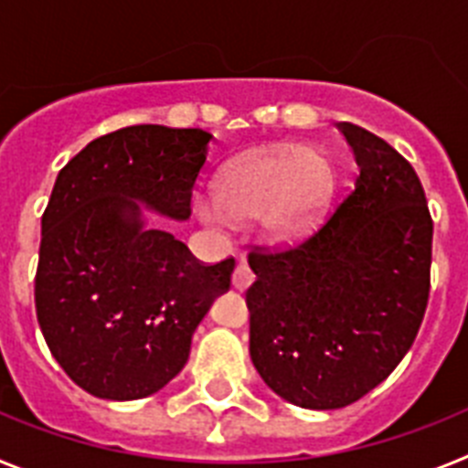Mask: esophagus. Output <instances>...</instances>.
<instances>
[{"instance_id":"obj_1","label":"esophagus","mask_w":468,"mask_h":468,"mask_svg":"<svg viewBox=\"0 0 468 468\" xmlns=\"http://www.w3.org/2000/svg\"><path fill=\"white\" fill-rule=\"evenodd\" d=\"M250 283H253V271H250L248 264L239 262L237 267H234V274H231V285H234L237 291H246Z\"/></svg>"}]
</instances>
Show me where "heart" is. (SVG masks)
I'll return each mask as SVG.
<instances>
[{
    "mask_svg": "<svg viewBox=\"0 0 468 468\" xmlns=\"http://www.w3.org/2000/svg\"><path fill=\"white\" fill-rule=\"evenodd\" d=\"M333 187L335 168L321 147H267L229 161L215 194L194 198L192 210L213 229L260 218L271 241L292 243L316 222Z\"/></svg>",
    "mask_w": 468,
    "mask_h": 468,
    "instance_id": "heart-1",
    "label": "heart"
}]
</instances>
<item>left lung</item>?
Here are the masks:
<instances>
[{"mask_svg":"<svg viewBox=\"0 0 468 468\" xmlns=\"http://www.w3.org/2000/svg\"><path fill=\"white\" fill-rule=\"evenodd\" d=\"M358 164L351 189L312 237L248 255L250 358L288 403L337 410L394 373L427 312L433 222L410 161L342 122Z\"/></svg>","mask_w":468,"mask_h":468,"instance_id":"left-lung-1","label":"left lung"}]
</instances>
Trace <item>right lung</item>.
I'll return each instance as SVG.
<instances>
[{"label": "right lung", "instance_id": "obj_1", "mask_svg": "<svg viewBox=\"0 0 468 468\" xmlns=\"http://www.w3.org/2000/svg\"><path fill=\"white\" fill-rule=\"evenodd\" d=\"M213 135L156 123L89 143L58 173L41 215L37 321L53 358L90 396L135 400L185 367L192 335L234 258L198 262L144 227L140 204L187 220Z\"/></svg>", "mask_w": 468, "mask_h": 468}]
</instances>
